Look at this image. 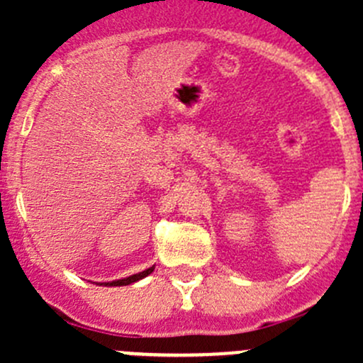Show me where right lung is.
<instances>
[{"instance_id":"add662e5","label":"right lung","mask_w":363,"mask_h":363,"mask_svg":"<svg viewBox=\"0 0 363 363\" xmlns=\"http://www.w3.org/2000/svg\"><path fill=\"white\" fill-rule=\"evenodd\" d=\"M155 270V265L149 267V269H145L144 272H138V274H133V276L130 277H124V279H117V281H111V283H100V284H105V286H126V284H131V283H137V281L144 279V277H147L149 274Z\"/></svg>"}]
</instances>
